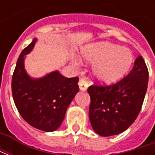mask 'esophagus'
Masks as SVG:
<instances>
[{
  "label": "esophagus",
  "mask_w": 155,
  "mask_h": 155,
  "mask_svg": "<svg viewBox=\"0 0 155 155\" xmlns=\"http://www.w3.org/2000/svg\"><path fill=\"white\" fill-rule=\"evenodd\" d=\"M79 87H80V90H81V91H86V89L88 88L87 81H85L84 79H83V78H81V79H80V81H79Z\"/></svg>",
  "instance_id": "1"
}]
</instances>
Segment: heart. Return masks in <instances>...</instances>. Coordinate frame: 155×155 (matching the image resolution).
I'll return each mask as SVG.
<instances>
[{
	"instance_id": "1",
	"label": "heart",
	"mask_w": 155,
	"mask_h": 155,
	"mask_svg": "<svg viewBox=\"0 0 155 155\" xmlns=\"http://www.w3.org/2000/svg\"><path fill=\"white\" fill-rule=\"evenodd\" d=\"M84 60L95 62L93 74L98 81L111 84L123 78L134 62L132 52L127 48L101 42L88 45L82 51Z\"/></svg>"
}]
</instances>
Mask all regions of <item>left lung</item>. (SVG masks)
Segmentation results:
<instances>
[{"label":"left lung","mask_w":155,"mask_h":155,"mask_svg":"<svg viewBox=\"0 0 155 155\" xmlns=\"http://www.w3.org/2000/svg\"><path fill=\"white\" fill-rule=\"evenodd\" d=\"M148 81V68L139 55L133 69L120 81L109 85L95 82L89 86V117L93 130L104 137L126 130L140 114Z\"/></svg>","instance_id":"1"}]
</instances>
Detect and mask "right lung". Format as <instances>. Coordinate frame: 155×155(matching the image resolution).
<instances>
[{
	"mask_svg": "<svg viewBox=\"0 0 155 155\" xmlns=\"http://www.w3.org/2000/svg\"><path fill=\"white\" fill-rule=\"evenodd\" d=\"M34 39L20 54L12 75L13 100L19 113L32 127L45 132L57 130L79 91V78H66L58 71L41 79H32L24 68L25 55L31 51Z\"/></svg>",
	"mask_w": 155,
	"mask_h": 155,
	"instance_id": "right-lung-1",
	"label": "right lung"
}]
</instances>
